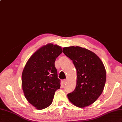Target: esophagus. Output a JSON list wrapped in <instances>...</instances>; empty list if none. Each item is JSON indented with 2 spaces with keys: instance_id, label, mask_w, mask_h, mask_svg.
<instances>
[{
  "instance_id": "1",
  "label": "esophagus",
  "mask_w": 122,
  "mask_h": 122,
  "mask_svg": "<svg viewBox=\"0 0 122 122\" xmlns=\"http://www.w3.org/2000/svg\"><path fill=\"white\" fill-rule=\"evenodd\" d=\"M67 81V80L66 79H64V80H63V84H65V83H66Z\"/></svg>"
}]
</instances>
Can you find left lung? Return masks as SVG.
Listing matches in <instances>:
<instances>
[{
  "label": "left lung",
  "mask_w": 122,
  "mask_h": 122,
  "mask_svg": "<svg viewBox=\"0 0 122 122\" xmlns=\"http://www.w3.org/2000/svg\"><path fill=\"white\" fill-rule=\"evenodd\" d=\"M65 55L72 60L77 72L76 87L68 94L70 102L80 108L91 105L102 94L106 80L102 61L96 54L80 46L64 47Z\"/></svg>",
  "instance_id": "obj_1"
}]
</instances>
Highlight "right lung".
Here are the masks:
<instances>
[{"mask_svg":"<svg viewBox=\"0 0 122 122\" xmlns=\"http://www.w3.org/2000/svg\"><path fill=\"white\" fill-rule=\"evenodd\" d=\"M62 52L61 46L47 44L31 56L24 68L23 90L27 100L37 109L51 105L55 92L61 87L55 61Z\"/></svg>","mask_w":122,"mask_h":122,"instance_id":"obj_1","label":"right lung"}]
</instances>
